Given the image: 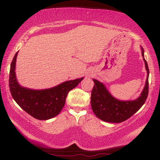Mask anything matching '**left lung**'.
Listing matches in <instances>:
<instances>
[{"label": "left lung", "mask_w": 160, "mask_h": 160, "mask_svg": "<svg viewBox=\"0 0 160 160\" xmlns=\"http://www.w3.org/2000/svg\"><path fill=\"white\" fill-rule=\"evenodd\" d=\"M142 56L145 61L148 76L145 88L138 98L132 101H120L112 97L104 84L93 79L94 85L91 94V106L93 112L101 120L109 123H121L127 120L136 113L147 99L148 95L149 68L147 61L144 58V50Z\"/></svg>", "instance_id": "8db88e82"}]
</instances>
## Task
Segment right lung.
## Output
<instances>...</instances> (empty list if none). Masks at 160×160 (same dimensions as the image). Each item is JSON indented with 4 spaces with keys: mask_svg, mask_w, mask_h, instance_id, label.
Returning <instances> with one entry per match:
<instances>
[{
    "mask_svg": "<svg viewBox=\"0 0 160 160\" xmlns=\"http://www.w3.org/2000/svg\"><path fill=\"white\" fill-rule=\"evenodd\" d=\"M18 52L13 58L10 70L9 87L11 95L24 111L39 120H48L61 112L69 92L79 84L83 78L69 80L47 90H35L21 87L15 75Z\"/></svg>",
    "mask_w": 160,
    "mask_h": 160,
    "instance_id": "add662e5",
    "label": "right lung"
}]
</instances>
